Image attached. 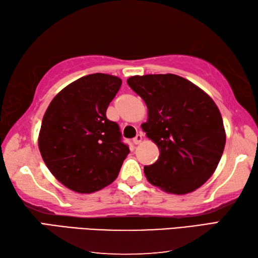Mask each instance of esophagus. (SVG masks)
<instances>
[{
    "mask_svg": "<svg viewBox=\"0 0 258 258\" xmlns=\"http://www.w3.org/2000/svg\"><path fill=\"white\" fill-rule=\"evenodd\" d=\"M143 137H144V136H143V134H141V133H139V134H138V135H137V136L135 137V138L133 139V141H134V144H135V145H138V144H140V143H141V141H143V139H144V138H143Z\"/></svg>",
    "mask_w": 258,
    "mask_h": 258,
    "instance_id": "1",
    "label": "esophagus"
}]
</instances>
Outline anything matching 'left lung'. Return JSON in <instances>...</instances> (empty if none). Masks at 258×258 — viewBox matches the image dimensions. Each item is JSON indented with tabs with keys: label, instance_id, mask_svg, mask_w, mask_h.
I'll use <instances>...</instances> for the list:
<instances>
[{
	"label": "left lung",
	"instance_id": "8db88e82",
	"mask_svg": "<svg viewBox=\"0 0 258 258\" xmlns=\"http://www.w3.org/2000/svg\"><path fill=\"white\" fill-rule=\"evenodd\" d=\"M127 83L148 108L141 128L160 151L155 164L144 168L147 180L175 195L196 190L216 170L225 148L216 103L192 82L171 73L134 76Z\"/></svg>",
	"mask_w": 258,
	"mask_h": 258
}]
</instances>
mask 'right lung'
Instances as JSON below:
<instances>
[{
    "mask_svg": "<svg viewBox=\"0 0 258 258\" xmlns=\"http://www.w3.org/2000/svg\"><path fill=\"white\" fill-rule=\"evenodd\" d=\"M121 83L120 78L104 73L82 77L62 89L43 115L42 159L73 191L91 194L110 185L129 154L118 123L106 115Z\"/></svg>",
    "mask_w": 258,
    "mask_h": 258,
    "instance_id": "add662e5",
    "label": "right lung"
}]
</instances>
